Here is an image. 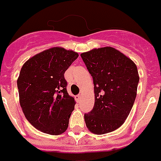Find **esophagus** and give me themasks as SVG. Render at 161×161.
I'll use <instances>...</instances> for the list:
<instances>
[{
  "label": "esophagus",
  "mask_w": 161,
  "mask_h": 161,
  "mask_svg": "<svg viewBox=\"0 0 161 161\" xmlns=\"http://www.w3.org/2000/svg\"><path fill=\"white\" fill-rule=\"evenodd\" d=\"M75 99H76V101L78 103H79L81 101V99H82V97H81L80 94H78V95H77V96L75 97Z\"/></svg>",
  "instance_id": "1"
}]
</instances>
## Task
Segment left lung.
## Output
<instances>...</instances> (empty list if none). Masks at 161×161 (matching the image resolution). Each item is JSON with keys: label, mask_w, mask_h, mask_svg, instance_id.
I'll return each instance as SVG.
<instances>
[{"label": "left lung", "mask_w": 161, "mask_h": 161, "mask_svg": "<svg viewBox=\"0 0 161 161\" xmlns=\"http://www.w3.org/2000/svg\"><path fill=\"white\" fill-rule=\"evenodd\" d=\"M93 77L94 105L84 115L86 127L94 134L113 132L124 123L134 104L139 75L134 62L110 46L81 54Z\"/></svg>", "instance_id": "8db88e82"}]
</instances>
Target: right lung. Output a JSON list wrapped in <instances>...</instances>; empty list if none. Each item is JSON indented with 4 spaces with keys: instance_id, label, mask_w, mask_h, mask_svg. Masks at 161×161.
Listing matches in <instances>:
<instances>
[{
    "instance_id": "right-lung-1",
    "label": "right lung",
    "mask_w": 161,
    "mask_h": 161,
    "mask_svg": "<svg viewBox=\"0 0 161 161\" xmlns=\"http://www.w3.org/2000/svg\"><path fill=\"white\" fill-rule=\"evenodd\" d=\"M78 57L56 46L34 55L23 65L18 78L19 102L29 123L51 135L63 133L76 101L67 91L64 73Z\"/></svg>"
}]
</instances>
